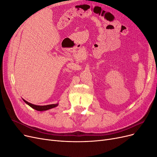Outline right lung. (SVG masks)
<instances>
[{
	"mask_svg": "<svg viewBox=\"0 0 157 157\" xmlns=\"http://www.w3.org/2000/svg\"><path fill=\"white\" fill-rule=\"evenodd\" d=\"M23 101H24L28 105H29L31 107H32L33 109H35V110L36 111H46V110H48V109H52V108H54L56 106L58 105V104H52V105H33V104H31L29 102H27V101L24 100L23 99Z\"/></svg>",
	"mask_w": 157,
	"mask_h": 157,
	"instance_id": "right-lung-1",
	"label": "right lung"
}]
</instances>
